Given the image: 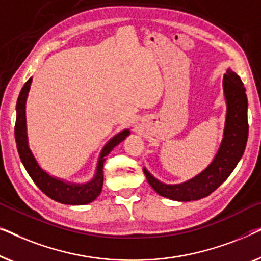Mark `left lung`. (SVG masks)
Masks as SVG:
<instances>
[{
  "label": "left lung",
  "mask_w": 261,
  "mask_h": 261,
  "mask_svg": "<svg viewBox=\"0 0 261 261\" xmlns=\"http://www.w3.org/2000/svg\"><path fill=\"white\" fill-rule=\"evenodd\" d=\"M223 90L227 99L226 127L222 144L214 162L194 179L179 185L160 183L144 169L148 184L156 194L174 201H197L215 191L233 172L247 144V96L240 77L229 69L223 77Z\"/></svg>",
  "instance_id": "8db88e82"
}]
</instances>
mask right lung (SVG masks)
I'll list each match as a JSON object with an SVG mask.
<instances>
[{
    "label": "right lung",
    "mask_w": 261,
    "mask_h": 261,
    "mask_svg": "<svg viewBox=\"0 0 261 261\" xmlns=\"http://www.w3.org/2000/svg\"><path fill=\"white\" fill-rule=\"evenodd\" d=\"M31 83L32 78H30V80L24 83L23 88L21 89V92L16 103L15 141L17 152H19L20 159L23 164L24 169H26L34 183L37 184V187L40 189L46 196L52 198L53 201L63 203V204L72 205L87 204V203L92 202L102 191L103 164L106 162V156L109 154V152L112 151L116 145H119L121 141L124 140V138L129 134V130H122L121 133L115 135V137L105 146V148L102 149L101 156H99L95 178L91 181H89L88 184H66L62 180L56 179V178L48 176L44 170L40 169L37 160L34 159L33 154H32L30 147H28L24 108H26V98L28 91H30Z\"/></svg>",
    "instance_id": "right-lung-1"
}]
</instances>
